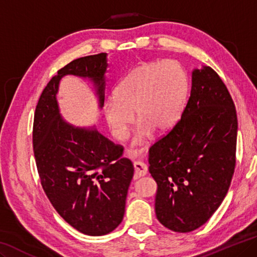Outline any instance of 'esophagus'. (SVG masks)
<instances>
[{
  "instance_id": "obj_1",
  "label": "esophagus",
  "mask_w": 257,
  "mask_h": 257,
  "mask_svg": "<svg viewBox=\"0 0 257 257\" xmlns=\"http://www.w3.org/2000/svg\"><path fill=\"white\" fill-rule=\"evenodd\" d=\"M134 168H135V178H140L148 174V166L142 161H134Z\"/></svg>"
}]
</instances>
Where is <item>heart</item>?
<instances>
[{
  "label": "heart",
  "mask_w": 257,
  "mask_h": 257,
  "mask_svg": "<svg viewBox=\"0 0 257 257\" xmlns=\"http://www.w3.org/2000/svg\"><path fill=\"white\" fill-rule=\"evenodd\" d=\"M187 91L189 79L177 60L142 63L114 89V99L104 106L105 117L113 135L123 141L134 123L135 112L140 124L134 143L143 145L148 143L153 130L162 133L176 123Z\"/></svg>",
  "instance_id": "b5f03b06"
}]
</instances>
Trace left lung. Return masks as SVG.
I'll use <instances>...</instances> for the list:
<instances>
[{"label": "left lung", "instance_id": "left-lung-1", "mask_svg": "<svg viewBox=\"0 0 257 257\" xmlns=\"http://www.w3.org/2000/svg\"><path fill=\"white\" fill-rule=\"evenodd\" d=\"M237 132V111L221 77L209 66L194 70L181 119L150 148L156 214L167 229L191 232L213 216L234 173Z\"/></svg>", "mask_w": 257, "mask_h": 257}]
</instances>
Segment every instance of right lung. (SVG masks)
<instances>
[{"label": "right lung", "instance_id": "1", "mask_svg": "<svg viewBox=\"0 0 257 257\" xmlns=\"http://www.w3.org/2000/svg\"><path fill=\"white\" fill-rule=\"evenodd\" d=\"M106 54L81 57L57 72L36 105L33 150L41 185L51 205L71 226L88 235H104L122 222L133 162L93 128H76L60 117L56 95L64 75L93 81L104 105Z\"/></svg>", "mask_w": 257, "mask_h": 257}]
</instances>
